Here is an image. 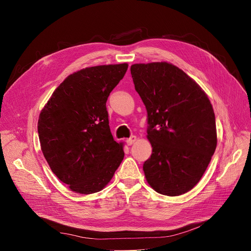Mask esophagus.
I'll return each mask as SVG.
<instances>
[{
	"label": "esophagus",
	"instance_id": "1",
	"mask_svg": "<svg viewBox=\"0 0 251 251\" xmlns=\"http://www.w3.org/2000/svg\"><path fill=\"white\" fill-rule=\"evenodd\" d=\"M135 140H136V136H130V137L126 140V143L128 144V146H131V144L134 143Z\"/></svg>",
	"mask_w": 251,
	"mask_h": 251
}]
</instances>
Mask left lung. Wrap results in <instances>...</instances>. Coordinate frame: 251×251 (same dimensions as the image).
<instances>
[{"label": "left lung", "instance_id": "obj_1", "mask_svg": "<svg viewBox=\"0 0 251 251\" xmlns=\"http://www.w3.org/2000/svg\"><path fill=\"white\" fill-rule=\"evenodd\" d=\"M148 112L152 153L143 164L150 185L178 196L200 182L217 148L215 113L207 96L192 78L166 62L130 68Z\"/></svg>", "mask_w": 251, "mask_h": 251}]
</instances>
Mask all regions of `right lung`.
<instances>
[{"label": "right lung", "mask_w": 251, "mask_h": 251, "mask_svg": "<svg viewBox=\"0 0 251 251\" xmlns=\"http://www.w3.org/2000/svg\"><path fill=\"white\" fill-rule=\"evenodd\" d=\"M127 68L126 63L102 65L69 75L39 114L43 153L72 191H100L123 161V144L113 138L105 102Z\"/></svg>", "instance_id": "right-lung-1"}]
</instances>
